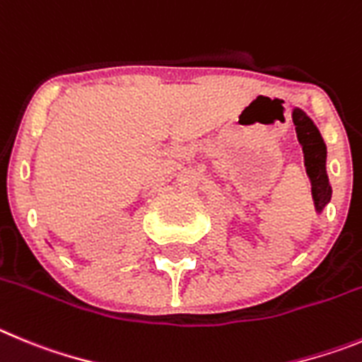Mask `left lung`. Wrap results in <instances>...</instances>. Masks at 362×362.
Returning a JSON list of instances; mask_svg holds the SVG:
<instances>
[{
  "label": "left lung",
  "mask_w": 362,
  "mask_h": 362,
  "mask_svg": "<svg viewBox=\"0 0 362 362\" xmlns=\"http://www.w3.org/2000/svg\"><path fill=\"white\" fill-rule=\"evenodd\" d=\"M292 120L298 133V141L303 148V155H305V165H307V175L312 184L315 211L321 213L332 198V187L327 175V146L319 129L303 110L294 108Z\"/></svg>",
  "instance_id": "left-lung-1"
}]
</instances>
